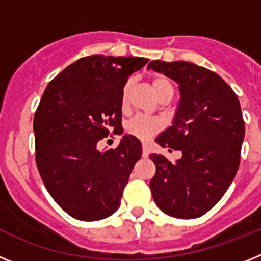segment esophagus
<instances>
[{"label": "esophagus", "mask_w": 261, "mask_h": 261, "mask_svg": "<svg viewBox=\"0 0 261 261\" xmlns=\"http://www.w3.org/2000/svg\"><path fill=\"white\" fill-rule=\"evenodd\" d=\"M142 155L144 156L149 155V147H147L146 144H142Z\"/></svg>", "instance_id": "esophagus-1"}]
</instances>
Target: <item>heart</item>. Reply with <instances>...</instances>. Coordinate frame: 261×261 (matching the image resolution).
Here are the masks:
<instances>
[{
  "instance_id": "obj_1",
  "label": "heart",
  "mask_w": 261,
  "mask_h": 261,
  "mask_svg": "<svg viewBox=\"0 0 261 261\" xmlns=\"http://www.w3.org/2000/svg\"><path fill=\"white\" fill-rule=\"evenodd\" d=\"M151 85H153V89L158 98L159 95H162L163 93H166L168 90H174L170 80L163 77V75H156V77H154L153 81H151ZM128 91L129 84H126L123 89V95H121V102H123V105L126 103ZM159 129H161V121L154 119V117L149 116L133 117L128 123V125H126V130H128L129 135L135 136L137 138H141V140H146V138L151 137L154 133L158 132Z\"/></svg>"
}]
</instances>
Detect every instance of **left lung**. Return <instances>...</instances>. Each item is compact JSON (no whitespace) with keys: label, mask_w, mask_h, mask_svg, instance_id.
<instances>
[{"label":"left lung","mask_w":261,"mask_h":261,"mask_svg":"<svg viewBox=\"0 0 261 261\" xmlns=\"http://www.w3.org/2000/svg\"><path fill=\"white\" fill-rule=\"evenodd\" d=\"M147 69L174 80L180 91L172 125L155 142L180 150L181 158L151 154V195L163 213L197 218L222 199L238 171L244 138L238 96L220 75L192 62L154 60Z\"/></svg>","instance_id":"obj_1"}]
</instances>
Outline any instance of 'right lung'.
Returning a JSON list of instances; mask_svg holds the SVG:
<instances>
[{"label":"right lung","instance_id":"1","mask_svg":"<svg viewBox=\"0 0 261 261\" xmlns=\"http://www.w3.org/2000/svg\"><path fill=\"white\" fill-rule=\"evenodd\" d=\"M144 57H82L50 81L34 117L36 165L53 200L69 216L98 221L120 206L124 187L141 158L138 138L99 151L111 129L121 135V95Z\"/></svg>","mask_w":261,"mask_h":261}]
</instances>
